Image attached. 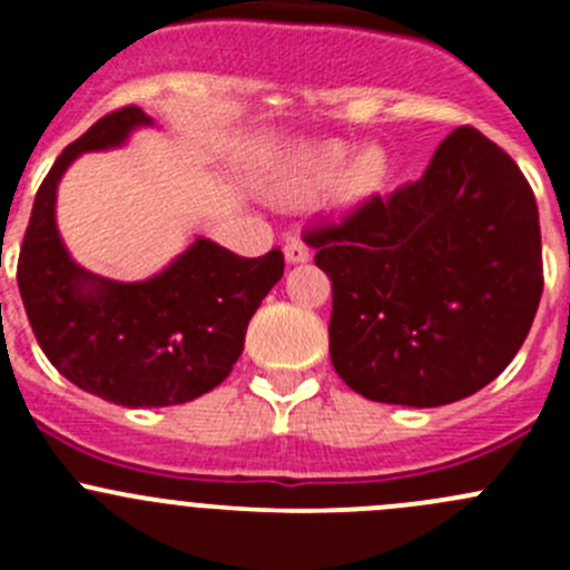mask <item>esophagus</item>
<instances>
[{"instance_id": "esophagus-1", "label": "esophagus", "mask_w": 570, "mask_h": 570, "mask_svg": "<svg viewBox=\"0 0 570 570\" xmlns=\"http://www.w3.org/2000/svg\"><path fill=\"white\" fill-rule=\"evenodd\" d=\"M284 256L289 264H303L312 258V250H308V245L301 243V239H289V243L284 245Z\"/></svg>"}]
</instances>
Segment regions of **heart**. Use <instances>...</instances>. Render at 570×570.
<instances>
[{
    "label": "heart",
    "mask_w": 570,
    "mask_h": 570,
    "mask_svg": "<svg viewBox=\"0 0 570 570\" xmlns=\"http://www.w3.org/2000/svg\"><path fill=\"white\" fill-rule=\"evenodd\" d=\"M344 157H347V146L338 140L306 142L297 148L289 168L281 176L278 195L286 200L312 198L336 173L340 176L333 181V200L338 206H355L370 195L381 193L389 176V159L381 146L361 148L347 163ZM338 167L343 170L338 171Z\"/></svg>",
    "instance_id": "obj_1"
}]
</instances>
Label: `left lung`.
<instances>
[{"instance_id": "1", "label": "left lung", "mask_w": 570, "mask_h": 570, "mask_svg": "<svg viewBox=\"0 0 570 570\" xmlns=\"http://www.w3.org/2000/svg\"><path fill=\"white\" fill-rule=\"evenodd\" d=\"M306 243L333 286V370L375 402L439 407L480 392L519 353L543 292L530 181L471 126L419 181Z\"/></svg>"}]
</instances>
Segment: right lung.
Here are the masks:
<instances>
[{"instance_id":"add662e5","label":"right lung","mask_w":570,"mask_h":570,"mask_svg":"<svg viewBox=\"0 0 570 570\" xmlns=\"http://www.w3.org/2000/svg\"><path fill=\"white\" fill-rule=\"evenodd\" d=\"M137 126L151 118L120 107L57 157L32 204L16 275L32 333L60 375L115 405L163 407L226 381L250 317L284 275V253L245 258L198 237L137 284L79 267L57 232V184L79 154L120 146Z\"/></svg>"}]
</instances>
